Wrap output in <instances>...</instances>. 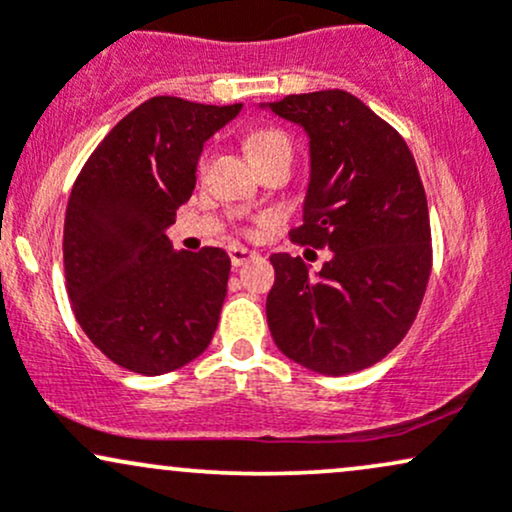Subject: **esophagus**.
<instances>
[{
    "instance_id": "1",
    "label": "esophagus",
    "mask_w": 512,
    "mask_h": 512,
    "mask_svg": "<svg viewBox=\"0 0 512 512\" xmlns=\"http://www.w3.org/2000/svg\"><path fill=\"white\" fill-rule=\"evenodd\" d=\"M228 257H231L233 267H243V264L257 260V257H260V255H257L255 250H248V248H240V245H233V248L228 250Z\"/></svg>"
}]
</instances>
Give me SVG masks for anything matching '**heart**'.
<instances>
[{
  "mask_svg": "<svg viewBox=\"0 0 512 512\" xmlns=\"http://www.w3.org/2000/svg\"><path fill=\"white\" fill-rule=\"evenodd\" d=\"M274 149H291L289 139H286L281 132H276V129H264V132L252 134V137L248 139V151L252 158L269 154V151H274Z\"/></svg>",
  "mask_w": 512,
  "mask_h": 512,
  "instance_id": "1",
  "label": "heart"
}]
</instances>
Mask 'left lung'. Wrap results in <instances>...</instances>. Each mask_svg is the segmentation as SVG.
Listing matches in <instances>:
<instances>
[{"mask_svg": "<svg viewBox=\"0 0 512 512\" xmlns=\"http://www.w3.org/2000/svg\"><path fill=\"white\" fill-rule=\"evenodd\" d=\"M305 132L310 178L296 243L332 257L310 274L301 257H269L274 344L322 375H349L390 354L409 332L431 276L426 192L407 142L346 91L260 103Z\"/></svg>", "mask_w": 512, "mask_h": 512, "instance_id": "8db88e82", "label": "left lung"}]
</instances>
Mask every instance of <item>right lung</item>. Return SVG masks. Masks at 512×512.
Returning <instances> with one entry per match:
<instances>
[{
	"instance_id": "1",
	"label": "right lung",
	"mask_w": 512,
	"mask_h": 512,
	"mask_svg": "<svg viewBox=\"0 0 512 512\" xmlns=\"http://www.w3.org/2000/svg\"><path fill=\"white\" fill-rule=\"evenodd\" d=\"M243 110L156 96L110 129L76 178L64 274L81 330L117 366L182 368L219 325L231 257L173 250L166 231L192 197L207 139Z\"/></svg>"
}]
</instances>
